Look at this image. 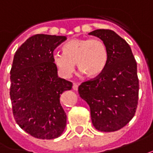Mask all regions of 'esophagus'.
Segmentation results:
<instances>
[{
    "label": "esophagus",
    "instance_id": "obj_1",
    "mask_svg": "<svg viewBox=\"0 0 153 153\" xmlns=\"http://www.w3.org/2000/svg\"><path fill=\"white\" fill-rule=\"evenodd\" d=\"M78 88H79V85H77L75 83H74V85H73V90L77 91L78 90Z\"/></svg>",
    "mask_w": 153,
    "mask_h": 153
}]
</instances>
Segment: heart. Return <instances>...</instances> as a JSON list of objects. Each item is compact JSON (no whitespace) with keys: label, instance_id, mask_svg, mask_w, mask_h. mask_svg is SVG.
<instances>
[{"label":"heart","instance_id":"obj_1","mask_svg":"<svg viewBox=\"0 0 153 153\" xmlns=\"http://www.w3.org/2000/svg\"><path fill=\"white\" fill-rule=\"evenodd\" d=\"M63 53L55 52L53 60L62 76L68 78L75 63L89 77H96L106 68L109 54L105 43L98 38H74L63 47Z\"/></svg>","mask_w":153,"mask_h":153}]
</instances>
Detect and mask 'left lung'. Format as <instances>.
<instances>
[{"label":"left lung","mask_w":153,"mask_h":153,"mask_svg":"<svg viewBox=\"0 0 153 153\" xmlns=\"http://www.w3.org/2000/svg\"><path fill=\"white\" fill-rule=\"evenodd\" d=\"M89 34L105 43L109 59L102 74L79 86V94L90 105L94 128L116 131L136 113L139 92L137 62L128 43L114 31L98 29Z\"/></svg>","instance_id":"8db88e82"}]
</instances>
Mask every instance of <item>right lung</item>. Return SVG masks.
<instances>
[{"mask_svg":"<svg viewBox=\"0 0 153 153\" xmlns=\"http://www.w3.org/2000/svg\"><path fill=\"white\" fill-rule=\"evenodd\" d=\"M64 36L36 34L16 50L11 69L10 97L16 122L33 137L54 139L63 132L67 116L60 95L73 84L58 76L53 54Z\"/></svg>","mask_w":153,"mask_h":153,"instance_id":"add662e5","label":"right lung"}]
</instances>
